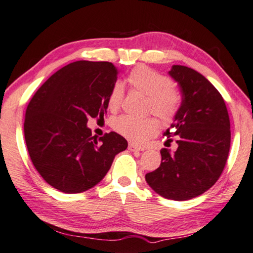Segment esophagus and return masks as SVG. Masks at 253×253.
I'll return each instance as SVG.
<instances>
[{"label":"esophagus","instance_id":"esophagus-1","mask_svg":"<svg viewBox=\"0 0 253 253\" xmlns=\"http://www.w3.org/2000/svg\"><path fill=\"white\" fill-rule=\"evenodd\" d=\"M129 150H130V151H132V152H134V151H143L144 149L139 147V145H136L134 143H130L129 144Z\"/></svg>","mask_w":253,"mask_h":253}]
</instances>
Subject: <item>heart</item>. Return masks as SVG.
I'll use <instances>...</instances> for the list:
<instances>
[{
  "instance_id": "1",
  "label": "heart",
  "mask_w": 253,
  "mask_h": 253,
  "mask_svg": "<svg viewBox=\"0 0 253 253\" xmlns=\"http://www.w3.org/2000/svg\"><path fill=\"white\" fill-rule=\"evenodd\" d=\"M127 82L134 90L147 97V108L160 118L163 122H170L175 117L180 106V95L173 87L171 79L157 71L138 66L131 71ZM123 97V86L117 82L112 86L108 97L109 109L115 111L120 108ZM113 130L124 138L136 143L143 142L156 135L159 124L153 118H133L120 115L113 119Z\"/></svg>"
}]
</instances>
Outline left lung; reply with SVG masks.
I'll return each instance as SVG.
<instances>
[{
    "mask_svg": "<svg viewBox=\"0 0 253 253\" xmlns=\"http://www.w3.org/2000/svg\"><path fill=\"white\" fill-rule=\"evenodd\" d=\"M169 75L179 84L182 102L163 135L174 138V152L161 150V165L145 181L161 197L184 201L205 193L222 173L231 132L227 106L219 91L196 70L172 65Z\"/></svg>",
    "mask_w": 253,
    "mask_h": 253,
    "instance_id": "left-lung-1",
    "label": "left lung"
}]
</instances>
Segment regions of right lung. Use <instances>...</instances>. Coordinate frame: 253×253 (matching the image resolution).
Returning <instances> with one entry per match:
<instances>
[{
    "label": "right lung",
    "mask_w": 253,
    "mask_h": 253,
    "mask_svg": "<svg viewBox=\"0 0 253 253\" xmlns=\"http://www.w3.org/2000/svg\"><path fill=\"white\" fill-rule=\"evenodd\" d=\"M118 73L111 62H73L48 78L30 101L24 122L30 158L45 182L61 192L93 188L127 148L115 132L97 141L86 126L88 117L106 114Z\"/></svg>",
    "instance_id": "add662e5"
}]
</instances>
